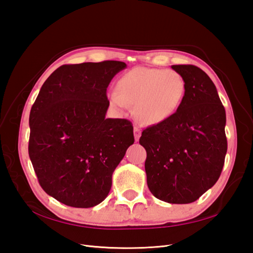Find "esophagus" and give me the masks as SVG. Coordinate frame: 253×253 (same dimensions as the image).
<instances>
[{"mask_svg": "<svg viewBox=\"0 0 253 253\" xmlns=\"http://www.w3.org/2000/svg\"><path fill=\"white\" fill-rule=\"evenodd\" d=\"M134 136H135V140L138 141L141 136V131L138 126H134Z\"/></svg>", "mask_w": 253, "mask_h": 253, "instance_id": "obj_1", "label": "esophagus"}]
</instances>
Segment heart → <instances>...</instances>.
I'll return each mask as SVG.
<instances>
[{
    "mask_svg": "<svg viewBox=\"0 0 253 253\" xmlns=\"http://www.w3.org/2000/svg\"><path fill=\"white\" fill-rule=\"evenodd\" d=\"M187 83L175 71L135 67L118 79L116 90L108 93L110 104L119 112L133 105L135 119L143 126H158L177 113Z\"/></svg>",
    "mask_w": 253,
    "mask_h": 253,
    "instance_id": "1",
    "label": "heart"
}]
</instances>
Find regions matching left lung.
<instances>
[{
  "label": "left lung",
  "instance_id": "8db88e82",
  "mask_svg": "<svg viewBox=\"0 0 253 253\" xmlns=\"http://www.w3.org/2000/svg\"><path fill=\"white\" fill-rule=\"evenodd\" d=\"M187 83L174 116L147 127L139 143L151 193L170 204H190L217 181L227 153L226 112L214 83L194 65H172Z\"/></svg>",
  "mask_w": 253,
  "mask_h": 253
}]
</instances>
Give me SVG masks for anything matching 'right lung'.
I'll use <instances>...</instances> for the list:
<instances>
[{
    "mask_svg": "<svg viewBox=\"0 0 253 253\" xmlns=\"http://www.w3.org/2000/svg\"><path fill=\"white\" fill-rule=\"evenodd\" d=\"M120 61L62 65L44 82L29 115L28 153L42 189L66 206L105 200L112 175L134 143L126 119L105 118Z\"/></svg>",
    "mask_w": 253,
    "mask_h": 253,
    "instance_id": "add662e5",
    "label": "right lung"
}]
</instances>
